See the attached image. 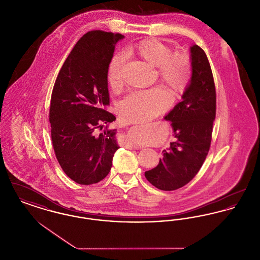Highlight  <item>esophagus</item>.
I'll list each match as a JSON object with an SVG mask.
<instances>
[{
    "instance_id": "obj_1",
    "label": "esophagus",
    "mask_w": 260,
    "mask_h": 260,
    "mask_svg": "<svg viewBox=\"0 0 260 260\" xmlns=\"http://www.w3.org/2000/svg\"><path fill=\"white\" fill-rule=\"evenodd\" d=\"M128 148L129 149H139V146H136V145H128Z\"/></svg>"
}]
</instances>
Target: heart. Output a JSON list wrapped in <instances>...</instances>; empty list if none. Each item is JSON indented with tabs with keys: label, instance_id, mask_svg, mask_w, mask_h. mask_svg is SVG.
I'll return each mask as SVG.
<instances>
[{
	"label": "heart",
	"instance_id": "b5f03b06",
	"mask_svg": "<svg viewBox=\"0 0 260 260\" xmlns=\"http://www.w3.org/2000/svg\"><path fill=\"white\" fill-rule=\"evenodd\" d=\"M150 64L157 66V73L161 82L173 89L175 96H180L189 86L193 66L185 52H175L158 39L144 40L129 49ZM127 53L121 50L112 56L108 65L107 77L110 86L121 87L124 82V70ZM173 101L172 92L162 87L136 89L129 92L120 104L122 117L127 122H144L166 111Z\"/></svg>",
	"mask_w": 260,
	"mask_h": 260
}]
</instances>
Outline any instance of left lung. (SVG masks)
<instances>
[{
	"label": "left lung",
	"mask_w": 260,
	"mask_h": 260,
	"mask_svg": "<svg viewBox=\"0 0 260 260\" xmlns=\"http://www.w3.org/2000/svg\"><path fill=\"white\" fill-rule=\"evenodd\" d=\"M193 74L189 86L165 119L171 121L175 141L162 151L159 165L145 172L152 185L173 191L189 183L209 153L216 112V91L210 62L198 45L191 47Z\"/></svg>",
	"instance_id": "left-lung-1"
}]
</instances>
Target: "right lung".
Masks as SVG:
<instances>
[{
	"instance_id": "add662e5",
	"label": "right lung",
	"mask_w": 260,
	"mask_h": 260,
	"mask_svg": "<svg viewBox=\"0 0 260 260\" xmlns=\"http://www.w3.org/2000/svg\"><path fill=\"white\" fill-rule=\"evenodd\" d=\"M124 36L93 30L75 45L63 63L51 92L50 135L63 172L75 182L90 185L109 173L119 149L116 117L110 103L107 70L115 45Z\"/></svg>"
}]
</instances>
